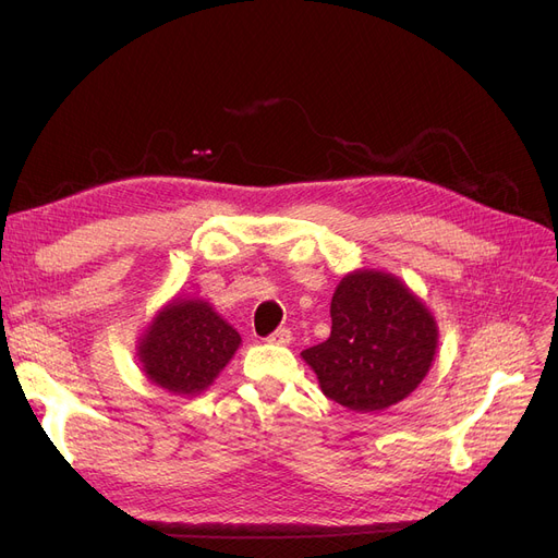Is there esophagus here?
I'll return each mask as SVG.
<instances>
[{"label": "esophagus", "instance_id": "esophagus-1", "mask_svg": "<svg viewBox=\"0 0 558 558\" xmlns=\"http://www.w3.org/2000/svg\"><path fill=\"white\" fill-rule=\"evenodd\" d=\"M291 340H293V332L289 328H279V330H275L272 335L267 337V342L269 344H277V347H289Z\"/></svg>", "mask_w": 558, "mask_h": 558}]
</instances>
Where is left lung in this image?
I'll use <instances>...</instances> for the list:
<instances>
[{
    "label": "left lung",
    "mask_w": 558,
    "mask_h": 558,
    "mask_svg": "<svg viewBox=\"0 0 558 558\" xmlns=\"http://www.w3.org/2000/svg\"><path fill=\"white\" fill-rule=\"evenodd\" d=\"M326 342L300 353L320 391L353 412H381L424 381L437 351V320L396 275L353 269L337 283Z\"/></svg>",
    "instance_id": "obj_1"
}]
</instances>
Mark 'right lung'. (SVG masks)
Instances as JSON below:
<instances>
[{"label": "right lung", "instance_id": "right-lung-1", "mask_svg": "<svg viewBox=\"0 0 558 558\" xmlns=\"http://www.w3.org/2000/svg\"><path fill=\"white\" fill-rule=\"evenodd\" d=\"M242 337L202 298H172L137 342V361L150 384L174 396H199L223 373Z\"/></svg>", "mask_w": 558, "mask_h": 558}]
</instances>
